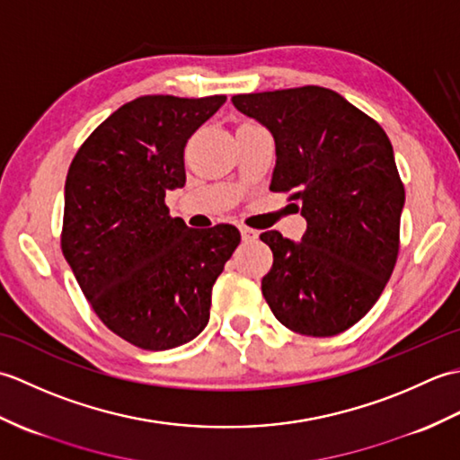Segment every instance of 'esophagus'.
I'll use <instances>...</instances> for the list:
<instances>
[{
  "instance_id": "1",
  "label": "esophagus",
  "mask_w": 460,
  "mask_h": 460,
  "mask_svg": "<svg viewBox=\"0 0 460 460\" xmlns=\"http://www.w3.org/2000/svg\"><path fill=\"white\" fill-rule=\"evenodd\" d=\"M239 231H241V237H243V241H245V243L257 241V237H259V231H255V229L247 227V225H241Z\"/></svg>"
}]
</instances>
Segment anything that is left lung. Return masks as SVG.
I'll list each match as a JSON object with an SVG mask.
<instances>
[{
  "label": "left lung",
  "instance_id": "1",
  "mask_svg": "<svg viewBox=\"0 0 460 460\" xmlns=\"http://www.w3.org/2000/svg\"><path fill=\"white\" fill-rule=\"evenodd\" d=\"M233 104L270 130V190L306 219L300 243L261 233L272 267L261 288L282 326L336 336L364 318L399 255L405 188L385 130L322 86L235 94Z\"/></svg>",
  "mask_w": 460,
  "mask_h": 460
}]
</instances>
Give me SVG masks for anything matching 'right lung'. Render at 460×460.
Listing matches in <instances>:
<instances>
[{"mask_svg":"<svg viewBox=\"0 0 460 460\" xmlns=\"http://www.w3.org/2000/svg\"><path fill=\"white\" fill-rule=\"evenodd\" d=\"M227 101L148 94L83 142L65 181L61 249L94 314L142 349L188 344L208 326L211 288L241 243L235 225L170 217L191 134Z\"/></svg>","mask_w":460,"mask_h":460,"instance_id":"1","label":"right lung"}]
</instances>
